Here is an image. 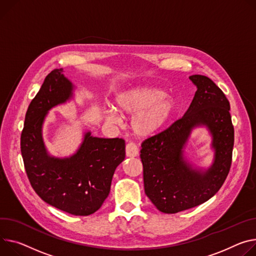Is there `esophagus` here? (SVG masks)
Returning a JSON list of instances; mask_svg holds the SVG:
<instances>
[{
    "label": "esophagus",
    "mask_w": 256,
    "mask_h": 256,
    "mask_svg": "<svg viewBox=\"0 0 256 256\" xmlns=\"http://www.w3.org/2000/svg\"><path fill=\"white\" fill-rule=\"evenodd\" d=\"M126 156L128 157H136L138 155V148L132 142L128 143L126 146Z\"/></svg>",
    "instance_id": "34e87169"
}]
</instances>
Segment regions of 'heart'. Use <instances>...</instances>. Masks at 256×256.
<instances>
[{
  "mask_svg": "<svg viewBox=\"0 0 256 256\" xmlns=\"http://www.w3.org/2000/svg\"><path fill=\"white\" fill-rule=\"evenodd\" d=\"M115 108L126 115H134L132 128L136 136H148L164 128L170 120L174 103L164 92L154 86H136L118 94L114 101ZM107 120L118 122L113 109L106 111Z\"/></svg>",
  "mask_w": 256,
  "mask_h": 256,
  "instance_id": "1",
  "label": "heart"
}]
</instances>
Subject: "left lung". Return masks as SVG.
Instances as JSON below:
<instances>
[{"label": "left lung", "mask_w": 256, "mask_h": 256, "mask_svg": "<svg viewBox=\"0 0 256 256\" xmlns=\"http://www.w3.org/2000/svg\"><path fill=\"white\" fill-rule=\"evenodd\" d=\"M190 80L197 90L182 118L142 143L145 193L164 214L187 210L210 199L224 182L232 164L234 126L230 102L209 78L195 74ZM199 124L208 126L216 150L214 164L205 173L192 170L182 156L190 130Z\"/></svg>", "instance_id": "1"}]
</instances>
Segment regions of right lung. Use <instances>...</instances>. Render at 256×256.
<instances>
[{"label":"right lung","mask_w":256,"mask_h":256,"mask_svg":"<svg viewBox=\"0 0 256 256\" xmlns=\"http://www.w3.org/2000/svg\"><path fill=\"white\" fill-rule=\"evenodd\" d=\"M54 69L46 76L26 114L20 148L24 168L34 192L46 202L74 216H90L102 206L110 192L115 168L126 157L124 138L84 134L70 158H54L46 152L42 126L47 112L72 96L74 86Z\"/></svg>","instance_id":"obj_1"}]
</instances>
